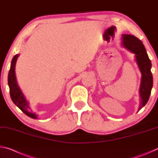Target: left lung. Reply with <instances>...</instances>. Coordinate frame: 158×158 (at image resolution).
<instances>
[{
    "label": "left lung",
    "mask_w": 158,
    "mask_h": 158,
    "mask_svg": "<svg viewBox=\"0 0 158 158\" xmlns=\"http://www.w3.org/2000/svg\"><path fill=\"white\" fill-rule=\"evenodd\" d=\"M123 45L130 52L135 53L137 62L142 74L140 86V105L139 110L146 105L153 87V75L151 68V62L146 50L139 39L132 35H123Z\"/></svg>",
    "instance_id": "obj_1"
}]
</instances>
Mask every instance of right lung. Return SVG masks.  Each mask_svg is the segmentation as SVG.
<instances>
[{
  "instance_id": "right-lung-1",
  "label": "right lung",
  "mask_w": 158,
  "mask_h": 158,
  "mask_svg": "<svg viewBox=\"0 0 158 158\" xmlns=\"http://www.w3.org/2000/svg\"><path fill=\"white\" fill-rule=\"evenodd\" d=\"M19 55H15L13 57L11 63L9 74H8V85L10 87V97L13 102L19 108L21 111L28 116L32 118H36L37 115L34 114L31 109L30 106L27 101H26L24 95L21 93L19 87L18 86L17 80L15 76V64L17 60Z\"/></svg>"
}]
</instances>
